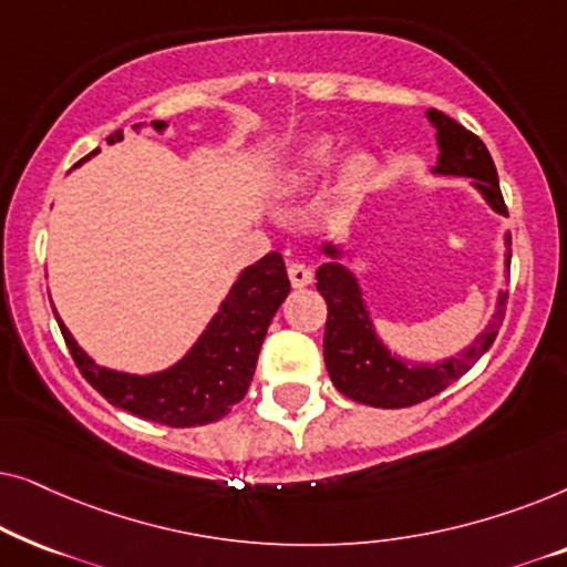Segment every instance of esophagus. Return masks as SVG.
<instances>
[{"mask_svg":"<svg viewBox=\"0 0 567 567\" xmlns=\"http://www.w3.org/2000/svg\"><path fill=\"white\" fill-rule=\"evenodd\" d=\"M289 281H291L293 289H305V286L315 281L312 268L305 266V262H291V266H289Z\"/></svg>","mask_w":567,"mask_h":567,"instance_id":"34e87169","label":"esophagus"}]
</instances>
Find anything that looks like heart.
Instances as JSON below:
<instances>
[{
  "label": "heart",
  "instance_id": "obj_1",
  "mask_svg": "<svg viewBox=\"0 0 567 567\" xmlns=\"http://www.w3.org/2000/svg\"><path fill=\"white\" fill-rule=\"evenodd\" d=\"M336 152H338V144L332 142V138H317V142L309 144V150L301 154L299 167L293 169L291 185H301L312 181L315 175L324 173V169L330 167V162L336 159ZM374 169H377V159L371 157L369 152H355L353 157L346 162L343 181L346 185H351V188H361V185H367L371 181Z\"/></svg>",
  "mask_w": 567,
  "mask_h": 567
}]
</instances>
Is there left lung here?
Returning <instances> with one entry per match:
<instances>
[{
    "instance_id": "8db88e82",
    "label": "left lung",
    "mask_w": 567,
    "mask_h": 567,
    "mask_svg": "<svg viewBox=\"0 0 567 567\" xmlns=\"http://www.w3.org/2000/svg\"><path fill=\"white\" fill-rule=\"evenodd\" d=\"M429 121L436 128L439 162L433 167L436 175L472 177V185L487 200L493 212L506 214L503 204L498 173L493 157L480 136L472 134L449 118L441 111H429ZM511 245V235H506ZM330 262L317 268V291L328 301V322H324V367L330 371L332 384L340 394L371 408H410L433 398L449 384H454L462 374H467L480 355L493 346L498 328L506 315L508 293H501L498 309L487 328L475 338V343L464 348L460 359H446L439 363H408L392 355L379 340L369 309L363 305L361 286L355 276L340 262V247L328 243L322 247ZM511 252H506V266Z\"/></svg>"
}]
</instances>
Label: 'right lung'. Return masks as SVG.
I'll return each mask as SVG.
<instances>
[{
    "mask_svg": "<svg viewBox=\"0 0 567 567\" xmlns=\"http://www.w3.org/2000/svg\"><path fill=\"white\" fill-rule=\"evenodd\" d=\"M152 126L154 131H162L167 123L152 121ZM121 131H115L107 136V144L121 142ZM95 154L97 150L84 159ZM289 291L291 284L284 258L278 252H268L266 258L239 274L196 346L175 367L144 377L100 367L76 346L56 309L53 315H56L61 336L66 340L76 369L111 405L128 410L131 415L144 417V421L169 425V429H193V425L219 421L245 398L268 324Z\"/></svg>",
    "mask_w": 567,
    "mask_h": 567,
    "instance_id": "obj_1",
    "label": "right lung"
}]
</instances>
